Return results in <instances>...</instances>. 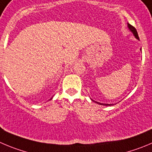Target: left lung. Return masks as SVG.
Wrapping results in <instances>:
<instances>
[{"label": "left lung", "instance_id": "left-lung-1", "mask_svg": "<svg viewBox=\"0 0 152 152\" xmlns=\"http://www.w3.org/2000/svg\"><path fill=\"white\" fill-rule=\"evenodd\" d=\"M127 26H128V28L130 29V31H131L132 33L134 34V35L135 36V37L137 38V39H140V38H139V36H138V34H137V30H136V28H134V26H132L131 25H130L129 23H127ZM140 50H141V49H140ZM94 102H96V101H94ZM96 103H98V104H100V105H103V106H112V105H113V104H107V103H106H106H98V102H96Z\"/></svg>", "mask_w": 152, "mask_h": 152}]
</instances>
